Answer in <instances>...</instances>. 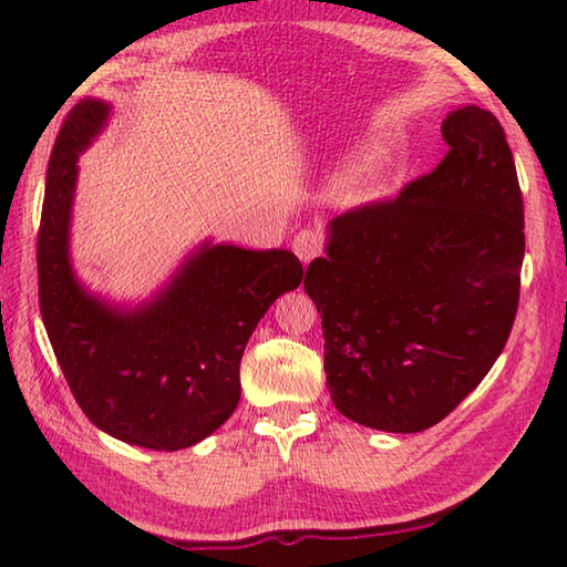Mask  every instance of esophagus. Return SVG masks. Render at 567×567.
<instances>
[{
	"mask_svg": "<svg viewBox=\"0 0 567 567\" xmlns=\"http://www.w3.org/2000/svg\"><path fill=\"white\" fill-rule=\"evenodd\" d=\"M292 250L297 252V258L307 265L321 256L323 238L319 231H315V228H302V231L295 234L292 238Z\"/></svg>",
	"mask_w": 567,
	"mask_h": 567,
	"instance_id": "obj_1",
	"label": "esophagus"
}]
</instances>
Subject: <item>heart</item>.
Instances as JSON below:
<instances>
[{"label": "heart", "instance_id": "b5f03b06", "mask_svg": "<svg viewBox=\"0 0 567 567\" xmlns=\"http://www.w3.org/2000/svg\"><path fill=\"white\" fill-rule=\"evenodd\" d=\"M390 167L392 161L388 151H372L346 175V189L351 192V197H355L358 202L378 199L384 187H388Z\"/></svg>", "mask_w": 567, "mask_h": 567}]
</instances>
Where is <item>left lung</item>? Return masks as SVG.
<instances>
[{
    "mask_svg": "<svg viewBox=\"0 0 567 567\" xmlns=\"http://www.w3.org/2000/svg\"><path fill=\"white\" fill-rule=\"evenodd\" d=\"M441 134L436 171L336 216L305 277L331 400L378 431L449 416L495 365L519 307L524 199L504 128L470 104Z\"/></svg>",
    "mask_w": 567,
    "mask_h": 567,
    "instance_id": "left-lung-1",
    "label": "left lung"
}]
</instances>
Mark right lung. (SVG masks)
<instances>
[{
  "mask_svg": "<svg viewBox=\"0 0 567 567\" xmlns=\"http://www.w3.org/2000/svg\"><path fill=\"white\" fill-rule=\"evenodd\" d=\"M106 116L110 104L84 100L55 138L35 252L41 317L94 426L141 449H189L234 414L250 333L305 270L290 250L207 240L146 305L126 311L90 295L70 265V212L78 158Z\"/></svg>",
  "mask_w": 567,
  "mask_h": 567,
  "instance_id": "obj_1",
  "label": "right lung"
}]
</instances>
